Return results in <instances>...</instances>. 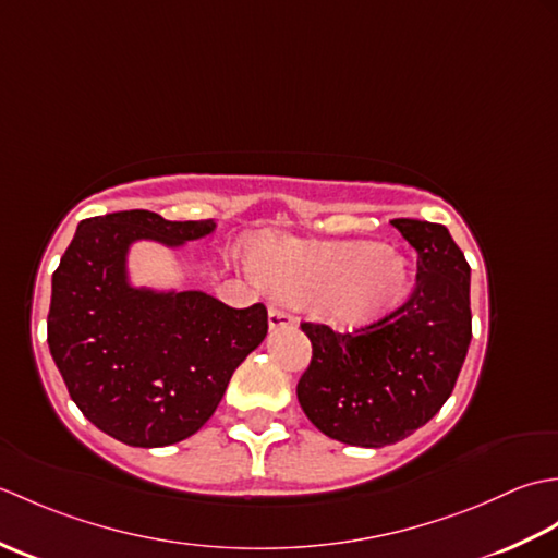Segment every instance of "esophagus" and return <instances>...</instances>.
<instances>
[{
    "label": "esophagus",
    "mask_w": 558,
    "mask_h": 558,
    "mask_svg": "<svg viewBox=\"0 0 558 558\" xmlns=\"http://www.w3.org/2000/svg\"><path fill=\"white\" fill-rule=\"evenodd\" d=\"M298 324V316L290 314L282 306H270L268 310V326L270 328H286V326H294Z\"/></svg>",
    "instance_id": "34e87169"
}]
</instances>
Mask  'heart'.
<instances>
[{"label":"heart","instance_id":"1","mask_svg":"<svg viewBox=\"0 0 558 558\" xmlns=\"http://www.w3.org/2000/svg\"><path fill=\"white\" fill-rule=\"evenodd\" d=\"M248 270L272 292L294 302H316L328 324H369L402 300L408 260L393 248L364 242L310 244L270 234L248 252Z\"/></svg>","mask_w":558,"mask_h":558}]
</instances>
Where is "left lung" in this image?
<instances>
[{"label":"left lung","mask_w":558,"mask_h":558,"mask_svg":"<svg viewBox=\"0 0 558 558\" xmlns=\"http://www.w3.org/2000/svg\"><path fill=\"white\" fill-rule=\"evenodd\" d=\"M390 225L417 252L408 300L352 333L302 322L312 362L300 405L318 432L364 448L402 441L444 408L472 338L470 266L453 236L438 222Z\"/></svg>","instance_id":"obj_1"}]
</instances>
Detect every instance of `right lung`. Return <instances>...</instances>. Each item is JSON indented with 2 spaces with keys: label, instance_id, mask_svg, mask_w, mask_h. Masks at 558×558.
<instances>
[{
  "label": "right lung",
  "instance_id": "obj_1",
  "mask_svg": "<svg viewBox=\"0 0 558 558\" xmlns=\"http://www.w3.org/2000/svg\"><path fill=\"white\" fill-rule=\"evenodd\" d=\"M213 228L150 210L88 218L52 272V360L83 417L126 446L160 448L196 434L268 333L260 302L232 310L206 292L158 294L126 282L134 240L177 246Z\"/></svg>",
  "mask_w": 558,
  "mask_h": 558
}]
</instances>
